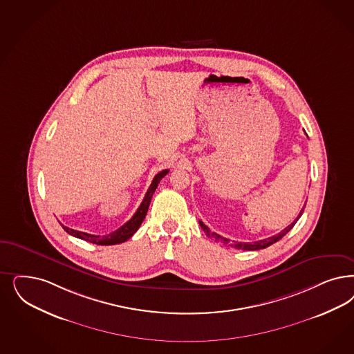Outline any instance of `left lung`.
<instances>
[{"label": "left lung", "mask_w": 354, "mask_h": 354, "mask_svg": "<svg viewBox=\"0 0 354 354\" xmlns=\"http://www.w3.org/2000/svg\"><path fill=\"white\" fill-rule=\"evenodd\" d=\"M304 207L301 209V212H299V214H298V217L295 218V220L292 221V223L288 226V227H285L282 232H279V234H276V235H273V236H269L267 239H263V241H257V242H252V243H242V242H235V241H230V239H227V238H225V236H221L218 234H216V232H212L209 227H207V225L203 222V221H198L200 222V226H201V229L204 230V232L207 234L209 238H213V239H216V242H220L222 244H226V245H230L232 248H235V250H243V251H255V250H261V248H267L269 247L270 244L276 243V242H279L282 236H285L288 232H290L292 229V226L297 223V221L301 218V216H302V213H304Z\"/></svg>", "instance_id": "8db88e82"}]
</instances>
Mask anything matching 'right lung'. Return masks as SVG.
<instances>
[{
	"mask_svg": "<svg viewBox=\"0 0 354 354\" xmlns=\"http://www.w3.org/2000/svg\"><path fill=\"white\" fill-rule=\"evenodd\" d=\"M167 172H169V170H162L160 172H158L156 176H154L153 182H151L150 187H149V189H147V195L144 197V200H142L141 205H140L138 209L136 210L133 217H132L131 220L128 221V222H125V223L122 225V227H119L118 230H115V232H111V234H107V235H93V234H87V232H78V230L69 229V227H66V226H64V225H62L64 230L68 232V234L73 235L75 238L84 239V241L90 242V243L100 244V245L119 244L122 243V242H125V241H128V239L133 235L134 232L138 230V227L141 226L142 221L145 220L147 209H149V205H150V201H151L153 194L156 192V189H157V187H158L159 182L162 180V178H163V176H166V174H167Z\"/></svg>",
	"mask_w": 354,
	"mask_h": 354,
	"instance_id": "right-lung-1",
	"label": "right lung"
}]
</instances>
